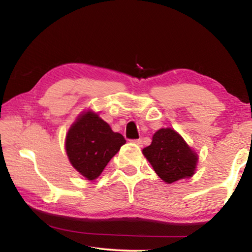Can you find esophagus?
I'll list each match as a JSON object with an SVG mask.
<instances>
[{
  "label": "esophagus",
  "instance_id": "obj_1",
  "mask_svg": "<svg viewBox=\"0 0 252 252\" xmlns=\"http://www.w3.org/2000/svg\"><path fill=\"white\" fill-rule=\"evenodd\" d=\"M133 143L138 144L139 147H142V143H143V141H142V139H138V140H133Z\"/></svg>",
  "mask_w": 252,
  "mask_h": 252
}]
</instances>
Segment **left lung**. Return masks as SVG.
<instances>
[{
	"label": "left lung",
	"mask_w": 252,
	"mask_h": 252,
	"mask_svg": "<svg viewBox=\"0 0 252 252\" xmlns=\"http://www.w3.org/2000/svg\"><path fill=\"white\" fill-rule=\"evenodd\" d=\"M153 170L165 183L191 178L199 157L185 139L171 127H162L152 136V142L142 150Z\"/></svg>",
	"instance_id": "left-lung-1"
}]
</instances>
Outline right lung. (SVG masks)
Listing matches in <instances>:
<instances>
[{
  "instance_id": "1",
  "label": "right lung",
  "mask_w": 252,
  "mask_h": 252,
  "mask_svg": "<svg viewBox=\"0 0 252 252\" xmlns=\"http://www.w3.org/2000/svg\"><path fill=\"white\" fill-rule=\"evenodd\" d=\"M126 143L122 134L92 110L83 111L72 123L65 138L70 163L87 180H95Z\"/></svg>"
}]
</instances>
